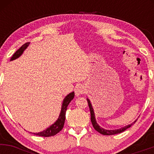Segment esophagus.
Segmentation results:
<instances>
[{"label":"esophagus","mask_w":154,"mask_h":154,"mask_svg":"<svg viewBox=\"0 0 154 154\" xmlns=\"http://www.w3.org/2000/svg\"><path fill=\"white\" fill-rule=\"evenodd\" d=\"M75 93L77 95L84 94L85 93V88L82 85H78L75 88Z\"/></svg>","instance_id":"34e87169"}]
</instances>
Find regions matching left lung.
Returning a JSON list of instances; mask_svg holds the SVG:
<instances>
[{
  "label": "left lung",
  "mask_w": 154,
  "mask_h": 154,
  "mask_svg": "<svg viewBox=\"0 0 154 154\" xmlns=\"http://www.w3.org/2000/svg\"><path fill=\"white\" fill-rule=\"evenodd\" d=\"M88 100V106H89V108H90V111H91V122H92V125H93V128L96 131H98V132H100V134H102V135H115V134H119V133H121V132H122L125 131V130H126L127 129L130 128V127L132 126V125H133L134 123L135 122H133L132 123L131 125H129L128 126H125V128H122L121 129H119V130H104L102 128H100L99 125H98L96 122V121H95V114H94V111H93V107H92V105L91 103V102H90L89 99H87Z\"/></svg>",
  "instance_id": "8db88e82"
}]
</instances>
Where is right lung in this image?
Here are the masks:
<instances>
[{
  "label": "right lung",
  "instance_id": "obj_1",
  "mask_svg": "<svg viewBox=\"0 0 154 154\" xmlns=\"http://www.w3.org/2000/svg\"><path fill=\"white\" fill-rule=\"evenodd\" d=\"M29 45V43H24V45H22L20 47V48L18 49L14 54H13V56L11 58L10 61L12 60H14L17 58L19 57L22 54L23 51H24V49H26V48ZM74 97H75V93L72 92V93H69L66 98L63 100L62 106H61V111L60 113V115L59 119L57 121L55 122L54 125H52L50 128H47L46 130H44V131L41 132H38V133H34L35 135H38V136H42V137H51V136H54L56 135L58 132H59L62 130L63 128V125H64L65 122V114H66V111L67 109V106H68L69 103L72 101V100L73 99Z\"/></svg>",
  "mask_w": 154,
  "mask_h": 154
}]
</instances>
